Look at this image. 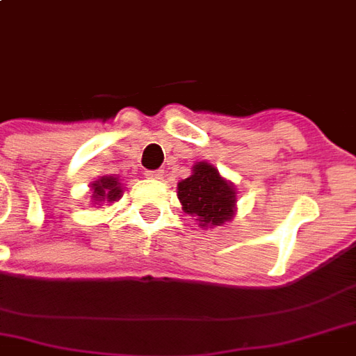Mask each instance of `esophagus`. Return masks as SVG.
Wrapping results in <instances>:
<instances>
[{
	"mask_svg": "<svg viewBox=\"0 0 356 356\" xmlns=\"http://www.w3.org/2000/svg\"><path fill=\"white\" fill-rule=\"evenodd\" d=\"M145 175L149 179H162L164 177V171L162 170H149V171H145Z\"/></svg>",
	"mask_w": 356,
	"mask_h": 356,
	"instance_id": "1",
	"label": "esophagus"
}]
</instances>
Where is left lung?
Wrapping results in <instances>:
<instances>
[{"mask_svg":"<svg viewBox=\"0 0 356 356\" xmlns=\"http://www.w3.org/2000/svg\"><path fill=\"white\" fill-rule=\"evenodd\" d=\"M177 198L183 211L196 217L200 226H222L236 211V188L230 181L220 177L217 168L198 162L192 168L191 177L177 185Z\"/></svg>","mask_w":356,"mask_h":356,"instance_id":"8db88e82","label":"left lung"}]
</instances>
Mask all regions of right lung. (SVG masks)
<instances>
[{
    "label": "right lung",
    "mask_w": 356,
    "mask_h": 356,
    "mask_svg": "<svg viewBox=\"0 0 356 356\" xmlns=\"http://www.w3.org/2000/svg\"><path fill=\"white\" fill-rule=\"evenodd\" d=\"M122 196V188L118 183L117 177L113 175H105L99 177L97 181L92 183V200L99 204V202H117Z\"/></svg>",
    "instance_id": "add662e5"
}]
</instances>
